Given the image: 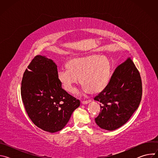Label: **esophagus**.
<instances>
[{"mask_svg":"<svg viewBox=\"0 0 158 158\" xmlns=\"http://www.w3.org/2000/svg\"><path fill=\"white\" fill-rule=\"evenodd\" d=\"M91 101H90V100H88V101H82V102H81V104H84V105H85V104H87L88 103H89V102H91Z\"/></svg>","mask_w":158,"mask_h":158,"instance_id":"esophagus-1","label":"esophagus"}]
</instances>
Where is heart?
I'll return each instance as SVG.
<instances>
[{
    "mask_svg": "<svg viewBox=\"0 0 158 158\" xmlns=\"http://www.w3.org/2000/svg\"><path fill=\"white\" fill-rule=\"evenodd\" d=\"M67 69L58 71L57 78L62 88L73 93L79 79L82 92L97 94L106 87L110 73L109 60L100 55L74 57L66 64Z\"/></svg>",
    "mask_w": 158,
    "mask_h": 158,
    "instance_id": "b5f03b06",
    "label": "heart"
}]
</instances>
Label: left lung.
I'll return each mask as SVG.
<instances>
[{
	"label": "left lung",
	"instance_id": "8db88e82",
	"mask_svg": "<svg viewBox=\"0 0 158 158\" xmlns=\"http://www.w3.org/2000/svg\"><path fill=\"white\" fill-rule=\"evenodd\" d=\"M142 97L140 74L130 58L119 65L109 82L94 100L101 103L97 125L114 131L126 123L138 108Z\"/></svg>",
	"mask_w": 158,
	"mask_h": 158
}]
</instances>
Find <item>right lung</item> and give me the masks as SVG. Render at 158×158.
<instances>
[{
	"label": "right lung",
	"mask_w": 158,
	"mask_h": 158,
	"mask_svg": "<svg viewBox=\"0 0 158 158\" xmlns=\"http://www.w3.org/2000/svg\"><path fill=\"white\" fill-rule=\"evenodd\" d=\"M27 67L22 80L21 96L29 117L45 131H60L80 106L79 100L62 88L53 60L38 55Z\"/></svg>",
	"instance_id": "add662e5"
}]
</instances>
